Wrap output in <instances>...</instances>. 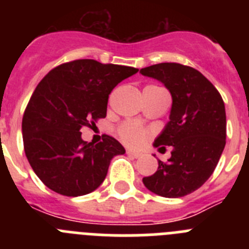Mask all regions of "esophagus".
I'll return each mask as SVG.
<instances>
[{"label": "esophagus", "mask_w": 249, "mask_h": 249, "mask_svg": "<svg viewBox=\"0 0 249 249\" xmlns=\"http://www.w3.org/2000/svg\"><path fill=\"white\" fill-rule=\"evenodd\" d=\"M127 155L131 156V157H133V158H140L141 156H142L141 153H138V152L131 151V149H128V151H127Z\"/></svg>", "instance_id": "esophagus-1"}]
</instances>
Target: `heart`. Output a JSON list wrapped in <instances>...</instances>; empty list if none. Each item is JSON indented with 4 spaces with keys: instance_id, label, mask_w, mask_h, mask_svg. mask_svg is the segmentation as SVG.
Wrapping results in <instances>:
<instances>
[{
    "instance_id": "b5f03b06",
    "label": "heart",
    "mask_w": 249,
    "mask_h": 249,
    "mask_svg": "<svg viewBox=\"0 0 249 249\" xmlns=\"http://www.w3.org/2000/svg\"><path fill=\"white\" fill-rule=\"evenodd\" d=\"M118 135L126 144L132 147H138L143 143L147 132L137 123L126 122L118 128Z\"/></svg>"
}]
</instances>
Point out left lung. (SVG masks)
<instances>
[{
    "label": "left lung",
    "instance_id": "8db88e82",
    "mask_svg": "<svg viewBox=\"0 0 249 249\" xmlns=\"http://www.w3.org/2000/svg\"><path fill=\"white\" fill-rule=\"evenodd\" d=\"M172 96L169 121L155 147L172 146L168 162L144 177L151 192L167 198L190 195L211 177L226 146V108L221 94L199 71L181 63H158L141 70Z\"/></svg>",
    "mask_w": 249,
    "mask_h": 249
}]
</instances>
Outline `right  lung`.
<instances>
[{"mask_svg":"<svg viewBox=\"0 0 249 249\" xmlns=\"http://www.w3.org/2000/svg\"><path fill=\"white\" fill-rule=\"evenodd\" d=\"M137 72L128 66L76 59L51 70L37 85L22 118L23 147L50 190L77 197L105 181L112 158L126 151L107 135L100 143H87L81 128L105 118L112 89Z\"/></svg>","mask_w":249,"mask_h":249,"instance_id":"obj_1","label":"right lung"}]
</instances>
